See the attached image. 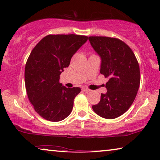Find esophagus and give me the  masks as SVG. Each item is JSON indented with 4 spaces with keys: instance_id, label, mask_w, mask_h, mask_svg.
Segmentation results:
<instances>
[{
    "instance_id": "34e87169",
    "label": "esophagus",
    "mask_w": 160,
    "mask_h": 160,
    "mask_svg": "<svg viewBox=\"0 0 160 160\" xmlns=\"http://www.w3.org/2000/svg\"><path fill=\"white\" fill-rule=\"evenodd\" d=\"M82 91L85 92H90V89H89L88 88H86V87H83Z\"/></svg>"
}]
</instances>
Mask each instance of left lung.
<instances>
[{
  "label": "left lung",
  "instance_id": "1",
  "mask_svg": "<svg viewBox=\"0 0 160 160\" xmlns=\"http://www.w3.org/2000/svg\"><path fill=\"white\" fill-rule=\"evenodd\" d=\"M89 41L101 60L100 72L109 80L107 92L92 109L105 119H115L128 110L139 89L140 68L132 49L118 38L90 36Z\"/></svg>",
  "mask_w": 160,
  "mask_h": 160
}]
</instances>
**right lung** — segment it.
<instances>
[{"label": "right lung", "mask_w": 160, "mask_h": 160, "mask_svg": "<svg viewBox=\"0 0 160 160\" xmlns=\"http://www.w3.org/2000/svg\"><path fill=\"white\" fill-rule=\"evenodd\" d=\"M87 39L74 34L49 35L32 50L25 69L26 91L35 111L43 119L59 122L71 113L81 89L65 87L60 83V76Z\"/></svg>", "instance_id": "right-lung-1"}]
</instances>
